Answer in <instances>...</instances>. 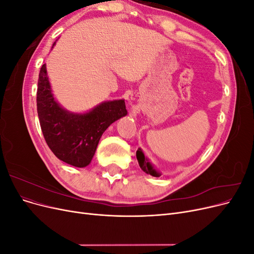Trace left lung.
<instances>
[{"mask_svg":"<svg viewBox=\"0 0 254 254\" xmlns=\"http://www.w3.org/2000/svg\"><path fill=\"white\" fill-rule=\"evenodd\" d=\"M136 159H137V162H139L140 167L142 168V171H144L146 174H149L153 177L161 176V174L156 170L155 167L152 166V164L147 160V158L144 156V153L141 148L136 150Z\"/></svg>","mask_w":254,"mask_h":254,"instance_id":"1","label":"left lung"}]
</instances>
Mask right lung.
<instances>
[{"label":"right lung","mask_w":254,"mask_h":254,"mask_svg":"<svg viewBox=\"0 0 254 254\" xmlns=\"http://www.w3.org/2000/svg\"><path fill=\"white\" fill-rule=\"evenodd\" d=\"M37 111L50 149L59 160L75 167L89 165L105 130L127 115L124 99L104 102L87 113L64 109L54 98L45 64L38 79Z\"/></svg>","instance_id":"add662e5"}]
</instances>
